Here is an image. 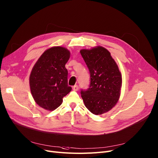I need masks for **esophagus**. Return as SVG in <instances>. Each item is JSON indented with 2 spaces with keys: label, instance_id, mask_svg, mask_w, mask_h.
<instances>
[{
  "label": "esophagus",
  "instance_id": "obj_1",
  "mask_svg": "<svg viewBox=\"0 0 158 158\" xmlns=\"http://www.w3.org/2000/svg\"><path fill=\"white\" fill-rule=\"evenodd\" d=\"M72 88H73V90L77 91V90H79V86H78V85H75V86H73L72 87Z\"/></svg>",
  "mask_w": 158,
  "mask_h": 158
}]
</instances>
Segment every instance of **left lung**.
<instances>
[{"label":"left lung","mask_w":158,"mask_h":158,"mask_svg":"<svg viewBox=\"0 0 158 158\" xmlns=\"http://www.w3.org/2000/svg\"><path fill=\"white\" fill-rule=\"evenodd\" d=\"M90 72V84L81 90L85 106L95 115L108 112L117 103L122 85L121 73L110 53L102 46L80 51Z\"/></svg>","instance_id":"left-lung-1"}]
</instances>
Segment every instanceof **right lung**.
Returning <instances> with one entry per match:
<instances>
[{
  "label": "right lung",
  "mask_w": 158,
  "mask_h": 158,
  "mask_svg": "<svg viewBox=\"0 0 158 158\" xmlns=\"http://www.w3.org/2000/svg\"><path fill=\"white\" fill-rule=\"evenodd\" d=\"M70 57V53L65 48L52 47L41 55L32 68L30 76L31 93L40 107L53 110L72 90L68 85L65 67Z\"/></svg>",
  "instance_id": "right-lung-1"
}]
</instances>
